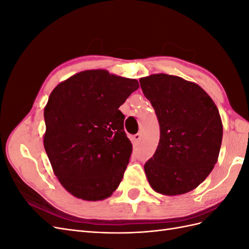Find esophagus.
<instances>
[{
    "label": "esophagus",
    "mask_w": 249,
    "mask_h": 249,
    "mask_svg": "<svg viewBox=\"0 0 249 249\" xmlns=\"http://www.w3.org/2000/svg\"><path fill=\"white\" fill-rule=\"evenodd\" d=\"M140 139H141V134H139V133L136 134V135H134V136H133V140H134L135 143H136V144H138Z\"/></svg>",
    "instance_id": "1"
}]
</instances>
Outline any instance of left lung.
<instances>
[{
  "instance_id": "8db88e82",
  "label": "left lung",
  "mask_w": 249,
  "mask_h": 249,
  "mask_svg": "<svg viewBox=\"0 0 249 249\" xmlns=\"http://www.w3.org/2000/svg\"><path fill=\"white\" fill-rule=\"evenodd\" d=\"M155 109L160 140L144 171L153 189L173 196L195 189L213 170L222 141L215 103L196 83L166 73L139 80Z\"/></svg>"
}]
</instances>
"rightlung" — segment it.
Listing matches in <instances>:
<instances>
[{"instance_id": "right-lung-1", "label": "right lung", "mask_w": 249, "mask_h": 249, "mask_svg": "<svg viewBox=\"0 0 249 249\" xmlns=\"http://www.w3.org/2000/svg\"><path fill=\"white\" fill-rule=\"evenodd\" d=\"M138 87L135 79L90 70L53 89L43 112V146L60 184L74 197L106 199L122 182L132 143L118 108Z\"/></svg>"}]
</instances>
